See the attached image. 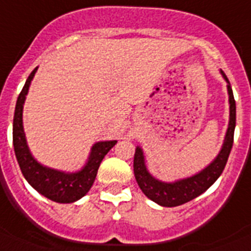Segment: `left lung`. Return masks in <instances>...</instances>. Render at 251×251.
I'll return each instance as SVG.
<instances>
[{
  "instance_id": "left-lung-1",
  "label": "left lung",
  "mask_w": 251,
  "mask_h": 251,
  "mask_svg": "<svg viewBox=\"0 0 251 251\" xmlns=\"http://www.w3.org/2000/svg\"><path fill=\"white\" fill-rule=\"evenodd\" d=\"M222 77L227 82V93L228 103H230V121L226 131L225 140L222 144V148L217 156L213 159L208 167H206L200 173L192 176V177L184 178V179L176 180V182H162L152 177L148 172L145 165V158H144L143 149L136 147L134 155V174L135 179L138 182L139 187L143 193L150 198L155 203L164 207H176L186 202L195 200L204 191L210 188L213 183L216 182L217 178L221 176L222 171L225 169L227 163L228 155H230L232 143H234V131L235 124H236V104H235L234 93L230 86L226 74L221 71Z\"/></svg>"
}]
</instances>
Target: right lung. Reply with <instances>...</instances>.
Wrapping results in <instances>:
<instances>
[{
	"instance_id": "obj_1",
	"label": "right lung",
	"mask_w": 251,
	"mask_h": 251,
	"mask_svg": "<svg viewBox=\"0 0 251 251\" xmlns=\"http://www.w3.org/2000/svg\"><path fill=\"white\" fill-rule=\"evenodd\" d=\"M38 68L30 73L26 79L23 91L17 97L16 107L14 115V126H12V140H14L15 155L17 163L20 165L25 179L30 186L51 201L58 203H72L86 196L92 187L97 176L100 164L104 155L115 147L116 140L100 141L96 143L91 149L86 165L79 172L65 173L51 168L44 167L31 155L23 125V108L25 103L26 95L29 92V87Z\"/></svg>"
}]
</instances>
